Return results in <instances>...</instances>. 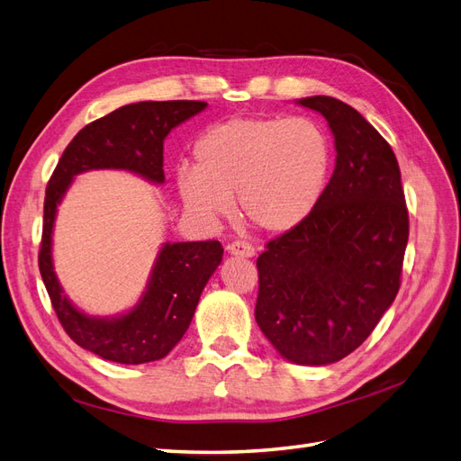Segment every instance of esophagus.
<instances>
[{"mask_svg": "<svg viewBox=\"0 0 461 461\" xmlns=\"http://www.w3.org/2000/svg\"><path fill=\"white\" fill-rule=\"evenodd\" d=\"M227 252L230 256H239V258H252L256 254V249H254L252 244L246 242V240H234L227 246Z\"/></svg>", "mask_w": 461, "mask_h": 461, "instance_id": "1", "label": "esophagus"}]
</instances>
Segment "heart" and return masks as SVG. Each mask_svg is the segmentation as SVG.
Segmentation results:
<instances>
[{
    "instance_id": "heart-1",
    "label": "heart",
    "mask_w": 461,
    "mask_h": 461,
    "mask_svg": "<svg viewBox=\"0 0 461 461\" xmlns=\"http://www.w3.org/2000/svg\"><path fill=\"white\" fill-rule=\"evenodd\" d=\"M194 167H180L185 207L203 221L230 212L263 232H286L308 217L327 186L332 144L310 117H234L207 127L194 142Z\"/></svg>"
}]
</instances>
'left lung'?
<instances>
[{
  "instance_id": "left-lung-1",
  "label": "left lung",
  "mask_w": 461,
  "mask_h": 461,
  "mask_svg": "<svg viewBox=\"0 0 461 461\" xmlns=\"http://www.w3.org/2000/svg\"><path fill=\"white\" fill-rule=\"evenodd\" d=\"M298 104L327 119L337 165L313 212L258 258L256 321L283 357L327 366L364 344L394 302L410 217L396 156L373 124L329 95Z\"/></svg>"
}]
</instances>
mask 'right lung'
Here are the masks:
<instances>
[{"label":"right lung","mask_w":461,"mask_h":461,"mask_svg":"<svg viewBox=\"0 0 461 461\" xmlns=\"http://www.w3.org/2000/svg\"><path fill=\"white\" fill-rule=\"evenodd\" d=\"M207 107L205 102H138L111 111L78 131L63 151L46 188L38 267L65 332L80 348L109 361L138 366L169 354L190 327L200 294L222 259L219 240L167 242L140 303L113 319L90 317L67 300L53 273L55 212L75 175L90 169H127L161 185L163 140L176 124Z\"/></svg>","instance_id":"1"}]
</instances>
